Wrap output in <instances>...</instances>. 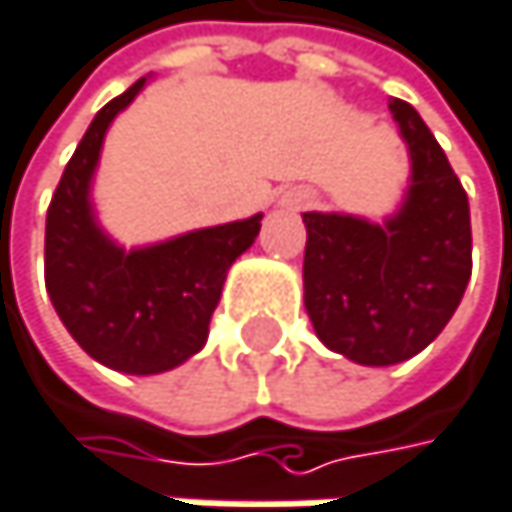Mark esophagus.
<instances>
[{
  "label": "esophagus",
  "instance_id": "obj_1",
  "mask_svg": "<svg viewBox=\"0 0 512 512\" xmlns=\"http://www.w3.org/2000/svg\"><path fill=\"white\" fill-rule=\"evenodd\" d=\"M312 203H315V194H312L309 188H294V191H288L285 200H282V206L291 209V212H300V209H306V206H312Z\"/></svg>",
  "mask_w": 512,
  "mask_h": 512
}]
</instances>
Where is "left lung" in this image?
<instances>
[{
  "instance_id": "obj_1",
  "label": "left lung",
  "mask_w": 512,
  "mask_h": 512,
  "mask_svg": "<svg viewBox=\"0 0 512 512\" xmlns=\"http://www.w3.org/2000/svg\"><path fill=\"white\" fill-rule=\"evenodd\" d=\"M411 149V188L399 215L369 224L306 212V312L318 339L360 363L393 366L420 354L453 318L471 279V209L420 113L390 101Z\"/></svg>"
}]
</instances>
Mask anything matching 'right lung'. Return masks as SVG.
<instances>
[{"mask_svg":"<svg viewBox=\"0 0 512 512\" xmlns=\"http://www.w3.org/2000/svg\"><path fill=\"white\" fill-rule=\"evenodd\" d=\"M143 83L146 77L95 113L53 191L44 233V279L56 315L92 360L128 375L167 372L203 348L227 270L261 230V215H251L134 251L101 233L89 179L107 125Z\"/></svg>","mask_w":512,"mask_h":512,"instance_id":"1","label":"right lung"}]
</instances>
